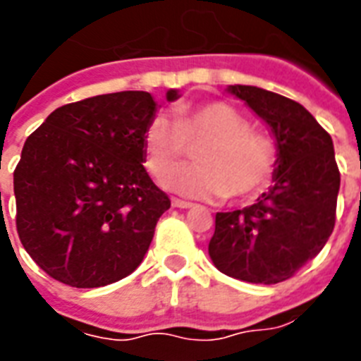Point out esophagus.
<instances>
[{
	"label": "esophagus",
	"instance_id": "obj_1",
	"mask_svg": "<svg viewBox=\"0 0 361 361\" xmlns=\"http://www.w3.org/2000/svg\"><path fill=\"white\" fill-rule=\"evenodd\" d=\"M172 206L174 208H192V202H187V200H180V198H172Z\"/></svg>",
	"mask_w": 361,
	"mask_h": 361
}]
</instances>
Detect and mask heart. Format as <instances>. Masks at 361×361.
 <instances>
[{"mask_svg": "<svg viewBox=\"0 0 361 361\" xmlns=\"http://www.w3.org/2000/svg\"><path fill=\"white\" fill-rule=\"evenodd\" d=\"M197 147V164L166 180L172 191L204 200H245L271 181L277 159L274 140L251 129V121L225 101L181 109L176 120L155 116L144 136L147 172L163 180Z\"/></svg>", "mask_w": 361, "mask_h": 361, "instance_id": "heart-1", "label": "heart"}]
</instances>
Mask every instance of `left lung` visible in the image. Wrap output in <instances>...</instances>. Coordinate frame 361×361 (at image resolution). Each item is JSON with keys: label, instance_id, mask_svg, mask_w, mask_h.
<instances>
[{"label": "left lung", "instance_id": "1", "mask_svg": "<svg viewBox=\"0 0 361 361\" xmlns=\"http://www.w3.org/2000/svg\"><path fill=\"white\" fill-rule=\"evenodd\" d=\"M277 138L274 187L243 209L215 215L209 257L228 277L274 285L322 251L336 226L341 174L328 130L302 104L255 86H231Z\"/></svg>", "mask_w": 361, "mask_h": 361}]
</instances>
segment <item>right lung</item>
I'll use <instances>...</instances> for the list:
<instances>
[{"mask_svg":"<svg viewBox=\"0 0 361 361\" xmlns=\"http://www.w3.org/2000/svg\"><path fill=\"white\" fill-rule=\"evenodd\" d=\"M153 114L147 92L106 93L59 106L27 136L14 169L16 231L52 279L95 288L142 262L170 208L142 164Z\"/></svg>","mask_w":361,"mask_h":361,"instance_id":"1","label":"right lung"}]
</instances>
